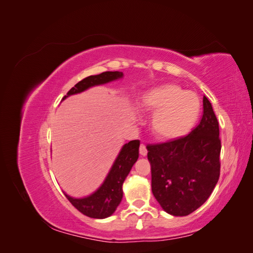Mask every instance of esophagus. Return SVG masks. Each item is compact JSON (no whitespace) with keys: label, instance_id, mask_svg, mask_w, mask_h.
<instances>
[{"label":"esophagus","instance_id":"esophagus-1","mask_svg":"<svg viewBox=\"0 0 253 253\" xmlns=\"http://www.w3.org/2000/svg\"><path fill=\"white\" fill-rule=\"evenodd\" d=\"M139 153H140L141 156H147L148 151H147V148H145L144 144H140V147H139Z\"/></svg>","mask_w":253,"mask_h":253}]
</instances>
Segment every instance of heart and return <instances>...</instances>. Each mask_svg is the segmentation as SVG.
I'll list each match as a JSON object with an SVG mask.
<instances>
[{
    "mask_svg": "<svg viewBox=\"0 0 253 253\" xmlns=\"http://www.w3.org/2000/svg\"><path fill=\"white\" fill-rule=\"evenodd\" d=\"M141 111L154 114L151 131L160 141H172L187 135L201 113V100L193 91L174 83L152 88L142 95Z\"/></svg>",
    "mask_w": 253,
    "mask_h": 253,
    "instance_id": "b5f03b06",
    "label": "heart"
}]
</instances>
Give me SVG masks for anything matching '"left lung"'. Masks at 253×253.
Here are the masks:
<instances>
[{"label":"left lung","mask_w":253,"mask_h":253,"mask_svg":"<svg viewBox=\"0 0 253 253\" xmlns=\"http://www.w3.org/2000/svg\"><path fill=\"white\" fill-rule=\"evenodd\" d=\"M203 106L201 122L189 135L147 147L153 195L174 216H186L200 208L219 178L218 121L206 96Z\"/></svg>","instance_id":"8db88e82"}]
</instances>
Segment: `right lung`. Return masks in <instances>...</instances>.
I'll use <instances>...</instances> for the list:
<instances>
[{"label":"right lung","mask_w":253,"mask_h":253,"mask_svg":"<svg viewBox=\"0 0 253 253\" xmlns=\"http://www.w3.org/2000/svg\"><path fill=\"white\" fill-rule=\"evenodd\" d=\"M122 76L124 74L121 72H104L99 75L88 76L68 90L67 95L63 97L62 100L68 96L79 94L91 86L120 79ZM139 144V140H131L122 147L103 183L93 194L83 198H74L64 193L67 200L76 209L88 217L105 218L111 216L122 200L124 181L138 159Z\"/></svg>","instance_id":"1"}]
</instances>
